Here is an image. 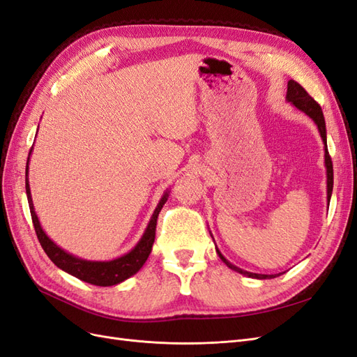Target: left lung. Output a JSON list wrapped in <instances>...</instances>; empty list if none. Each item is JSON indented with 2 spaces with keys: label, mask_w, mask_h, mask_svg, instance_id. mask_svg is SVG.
<instances>
[{
  "label": "left lung",
  "mask_w": 357,
  "mask_h": 357,
  "mask_svg": "<svg viewBox=\"0 0 357 357\" xmlns=\"http://www.w3.org/2000/svg\"><path fill=\"white\" fill-rule=\"evenodd\" d=\"M286 100L294 104L296 109H299L301 112H304L307 116H310L312 121H314V123L317 125L319 128V132H320V137L323 139V143H325V167H326V176H328V202L331 201V195H332V189H333V167H332V159L329 156V152H328V144H326V125H325V117H323V112H321V107L314 101V98L312 96H310V93L302 88V86L295 82V80H289L287 82V93H286ZM215 252H218L219 257L222 259V261L228 265L231 269H234V271L240 273L243 275H247V277H252V278H257V280H265V278H275V275H265V274H255V273H248V271H244V269L238 268L232 265L231 262L226 261V259L223 257V255L219 252V248L215 247Z\"/></svg>",
  "instance_id": "1"
}]
</instances>
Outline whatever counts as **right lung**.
Returning <instances> with one entry per match:
<instances>
[{"mask_svg":"<svg viewBox=\"0 0 357 357\" xmlns=\"http://www.w3.org/2000/svg\"><path fill=\"white\" fill-rule=\"evenodd\" d=\"M29 155H31V150H29ZM28 162H29V156H28ZM28 162H26L25 185H26V197H28V204L31 210V218H32V223H34L37 238L43 247V250H45L46 255L50 257V261L58 268H61L62 271L77 277L79 280H82V282L91 283L95 286H114L125 282V280L131 275L137 274L139 271V268H142L147 261L150 252H152V245H153L155 234H156L158 215L168 199V192H165L164 197L160 198L156 210L153 211L152 219H150L147 228L142 236V240L137 243V245L131 252L117 259H113V261H105V262L86 261V259H80L77 256L67 253L66 250H62V248L53 243L46 235V232L43 231L34 210V204H32V198H31L29 181H28Z\"/></svg>","mask_w":357,"mask_h":357,"instance_id":"1","label":"right lung"}]
</instances>
